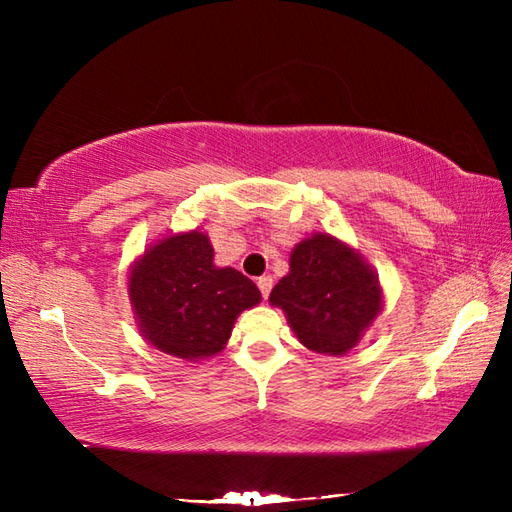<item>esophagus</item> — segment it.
<instances>
[{
    "instance_id": "1",
    "label": "esophagus",
    "mask_w": 512,
    "mask_h": 512,
    "mask_svg": "<svg viewBox=\"0 0 512 512\" xmlns=\"http://www.w3.org/2000/svg\"><path fill=\"white\" fill-rule=\"evenodd\" d=\"M257 288H259V292H262V297L268 299L270 290H273V277H270V275L259 277V279H257Z\"/></svg>"
}]
</instances>
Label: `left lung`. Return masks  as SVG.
<instances>
[{
	"instance_id": "1",
	"label": "left lung",
	"mask_w": 512,
	"mask_h": 512,
	"mask_svg": "<svg viewBox=\"0 0 512 512\" xmlns=\"http://www.w3.org/2000/svg\"><path fill=\"white\" fill-rule=\"evenodd\" d=\"M268 301L284 310L303 347L343 356L383 310V286L356 248L330 233H314L292 248L288 275Z\"/></svg>"
}]
</instances>
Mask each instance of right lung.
<instances>
[{"label":"right lung","mask_w":512,"mask_h":512,"mask_svg":"<svg viewBox=\"0 0 512 512\" xmlns=\"http://www.w3.org/2000/svg\"><path fill=\"white\" fill-rule=\"evenodd\" d=\"M127 295L140 336L187 363L220 354L239 314L262 301L239 270L213 264L211 239L198 228L145 246L129 266Z\"/></svg>","instance_id":"add662e5"}]
</instances>
